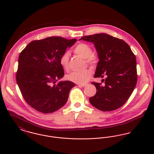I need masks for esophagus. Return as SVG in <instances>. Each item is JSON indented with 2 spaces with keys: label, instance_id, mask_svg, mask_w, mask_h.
Masks as SVG:
<instances>
[{
  "label": "esophagus",
  "instance_id": "esophagus-1",
  "mask_svg": "<svg viewBox=\"0 0 154 154\" xmlns=\"http://www.w3.org/2000/svg\"><path fill=\"white\" fill-rule=\"evenodd\" d=\"M77 85L79 87H86L87 85V84H78Z\"/></svg>",
  "mask_w": 154,
  "mask_h": 154
}]
</instances>
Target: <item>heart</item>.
<instances>
[{
  "mask_svg": "<svg viewBox=\"0 0 154 154\" xmlns=\"http://www.w3.org/2000/svg\"><path fill=\"white\" fill-rule=\"evenodd\" d=\"M73 52L86 59L87 63L91 65H95L97 61V56L92 53V49L91 46L86 43H79L73 49ZM60 64L62 67L67 71L69 69V54L65 53L60 58ZM92 75V71L90 69H87L81 72H72L66 76L67 79L70 81L79 84H84L87 83L91 78Z\"/></svg>",
  "mask_w": 154,
  "mask_h": 154,
  "instance_id": "1",
  "label": "heart"
}]
</instances>
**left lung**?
<instances>
[{"mask_svg":"<svg viewBox=\"0 0 154 154\" xmlns=\"http://www.w3.org/2000/svg\"><path fill=\"white\" fill-rule=\"evenodd\" d=\"M81 40L92 43L97 50L99 62L94 78L106 76L104 85L92 82L97 92L90 97V103L103 111L121 107L137 83L136 57L131 47L125 41L105 33L84 36Z\"/></svg>","mask_w":154,"mask_h":154,"instance_id":"left-lung-1","label":"left lung"}]
</instances>
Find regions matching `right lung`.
I'll use <instances>...</instances> for the list:
<instances>
[{"label":"right lung","instance_id":"add662e5","mask_svg":"<svg viewBox=\"0 0 154 154\" xmlns=\"http://www.w3.org/2000/svg\"><path fill=\"white\" fill-rule=\"evenodd\" d=\"M76 41L47 37L31 42L20 53L17 82L24 100L35 110L51 113L66 104L75 84L69 81L56 84L64 76L60 58Z\"/></svg>","mask_w":154,"mask_h":154}]
</instances>
